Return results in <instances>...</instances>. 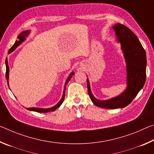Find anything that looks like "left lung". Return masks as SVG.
<instances>
[{
  "instance_id": "1",
  "label": "left lung",
  "mask_w": 154,
  "mask_h": 154,
  "mask_svg": "<svg viewBox=\"0 0 154 154\" xmlns=\"http://www.w3.org/2000/svg\"><path fill=\"white\" fill-rule=\"evenodd\" d=\"M113 29L116 32L117 41L121 44L126 63V89L116 97L99 100L91 92L90 82L87 78L88 92L91 100L96 106L105 109L124 108L128 105L142 89L146 80V54L139 38L123 24H116L113 26Z\"/></svg>"
}]
</instances>
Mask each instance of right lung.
Returning <instances> with one entry per match:
<instances>
[{
    "instance_id": "1",
    "label": "right lung",
    "mask_w": 154,
    "mask_h": 154,
    "mask_svg": "<svg viewBox=\"0 0 154 154\" xmlns=\"http://www.w3.org/2000/svg\"><path fill=\"white\" fill-rule=\"evenodd\" d=\"M30 33V30H24L23 32H21L19 35L17 36V41H15V42L14 43V45H13L11 49L9 50V54L11 53L12 51H14L15 49H16L18 46H19L21 43H22L26 39V37L29 35V34ZM5 65H6V79H7V83H8V86L9 85V67L8 65V60H7V58H6V60H5ZM75 73L74 72H72L70 73L69 76L68 77L67 79L66 80V82H65L64 84V92H63V94H62V97L61 98V100L59 101V102L56 104L55 106H52L51 108H48V109H44V108H38V107H31V108H26V109L31 111H35V112H38V113H48V112H50V111H55L56 109H58L60 106L62 105V103H63L64 99L65 97V90H66V86L67 85V83H69V82L71 80V77H72Z\"/></svg>"
}]
</instances>
